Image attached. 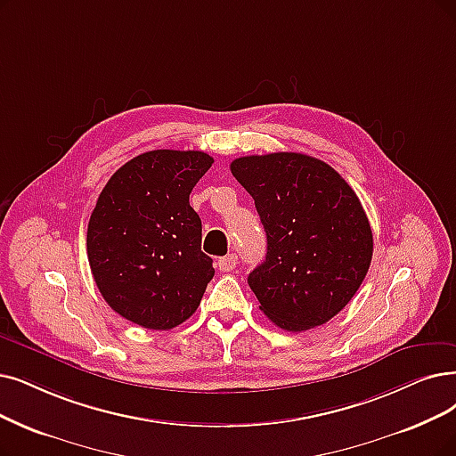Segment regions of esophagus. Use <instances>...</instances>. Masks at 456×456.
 <instances>
[{"label": "esophagus", "instance_id": "1", "mask_svg": "<svg viewBox=\"0 0 456 456\" xmlns=\"http://www.w3.org/2000/svg\"><path fill=\"white\" fill-rule=\"evenodd\" d=\"M216 265H218V269H221V271L230 273V271L235 269V265H238V256H235V254H228V256L218 258Z\"/></svg>", "mask_w": 456, "mask_h": 456}]
</instances>
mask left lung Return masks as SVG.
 <instances>
[{"mask_svg": "<svg viewBox=\"0 0 456 456\" xmlns=\"http://www.w3.org/2000/svg\"><path fill=\"white\" fill-rule=\"evenodd\" d=\"M230 170L254 198L267 235L248 286L281 330L330 322L355 296L372 260V230L337 170L303 153L235 159Z\"/></svg>", "mask_w": 456, "mask_h": 456, "instance_id": "8db88e82", "label": "left lung"}]
</instances>
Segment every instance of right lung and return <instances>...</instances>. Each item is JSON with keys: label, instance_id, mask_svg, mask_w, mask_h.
Instances as JSON below:
<instances>
[{"label": "right lung", "instance_id": "1", "mask_svg": "<svg viewBox=\"0 0 456 456\" xmlns=\"http://www.w3.org/2000/svg\"><path fill=\"white\" fill-rule=\"evenodd\" d=\"M213 165L204 151L155 150L108 179L87 224V260L110 308L145 330L168 331L194 314L213 260L189 194Z\"/></svg>", "mask_w": 456, "mask_h": 456}]
</instances>
